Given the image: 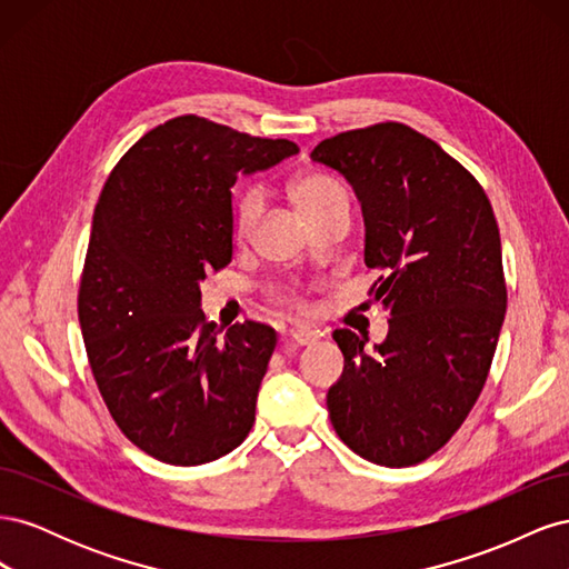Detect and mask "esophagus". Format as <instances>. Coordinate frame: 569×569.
<instances>
[{"mask_svg":"<svg viewBox=\"0 0 569 569\" xmlns=\"http://www.w3.org/2000/svg\"><path fill=\"white\" fill-rule=\"evenodd\" d=\"M291 341L297 343V347H306V343H313L320 339V335L313 330V327H306V325H299V327H291L289 332Z\"/></svg>","mask_w":569,"mask_h":569,"instance_id":"obj_1","label":"esophagus"}]
</instances>
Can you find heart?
<instances>
[{"mask_svg":"<svg viewBox=\"0 0 569 569\" xmlns=\"http://www.w3.org/2000/svg\"><path fill=\"white\" fill-rule=\"evenodd\" d=\"M289 197L295 201L297 211L311 220L320 211H325L327 206L347 199V189L341 187L339 180L325 176V173H303L295 182L289 184ZM263 211V201L261 194L256 192L253 187L249 189H239L234 194V206H232V234L239 242L251 237L256 230V222L261 218Z\"/></svg>","mask_w":569,"mask_h":569,"instance_id":"heart-1","label":"heart"}]
</instances>
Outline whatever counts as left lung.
Listing matches in <instances>:
<instances>
[{"mask_svg":"<svg viewBox=\"0 0 569 569\" xmlns=\"http://www.w3.org/2000/svg\"><path fill=\"white\" fill-rule=\"evenodd\" d=\"M311 159L347 178L366 222L370 287L389 332L335 330L343 372L327 391L339 439L385 468L437 453L487 382L506 318L501 234L481 184L403 123L322 140Z\"/></svg>","mask_w":569,"mask_h":569,"instance_id":"8db88e82","label":"left lung"}]
</instances>
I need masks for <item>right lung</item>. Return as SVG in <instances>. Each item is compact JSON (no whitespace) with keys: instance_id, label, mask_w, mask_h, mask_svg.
Listing matches in <instances>:
<instances>
[{"instance_id":"add662e5","label":"right lung","mask_w":569,"mask_h":569,"mask_svg":"<svg viewBox=\"0 0 569 569\" xmlns=\"http://www.w3.org/2000/svg\"><path fill=\"white\" fill-rule=\"evenodd\" d=\"M295 153L289 140L180 116L134 142L101 189L80 330L111 418L151 458L203 465L249 435L278 335L247 320L218 337L199 284L232 261L237 176Z\"/></svg>"}]
</instances>
